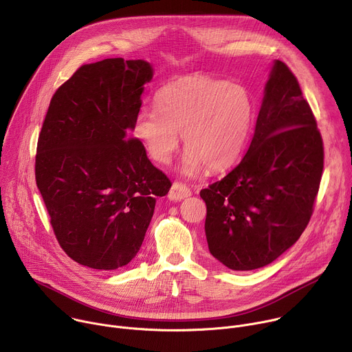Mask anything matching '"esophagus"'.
Wrapping results in <instances>:
<instances>
[{"label":"esophagus","instance_id":"1","mask_svg":"<svg viewBox=\"0 0 352 352\" xmlns=\"http://www.w3.org/2000/svg\"><path fill=\"white\" fill-rule=\"evenodd\" d=\"M190 195H192L190 189L182 182H174L170 192H168V197L171 200H182V199H185Z\"/></svg>","mask_w":352,"mask_h":352}]
</instances>
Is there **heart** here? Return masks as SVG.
Listing matches in <instances>:
<instances>
[{
	"label": "heart",
	"mask_w": 352,
	"mask_h": 352,
	"mask_svg": "<svg viewBox=\"0 0 352 352\" xmlns=\"http://www.w3.org/2000/svg\"><path fill=\"white\" fill-rule=\"evenodd\" d=\"M156 107L138 111L133 133L150 157L167 163L181 131L188 148L182 171L188 175L206 166L219 171L234 164L254 124V102L243 86L202 75L179 78L162 87Z\"/></svg>",
	"instance_id": "heart-1"
}]
</instances>
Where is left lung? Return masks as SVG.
Segmentation results:
<instances>
[{
  "instance_id": "left-lung-1",
  "label": "left lung",
  "mask_w": 352,
  "mask_h": 352,
  "mask_svg": "<svg viewBox=\"0 0 352 352\" xmlns=\"http://www.w3.org/2000/svg\"><path fill=\"white\" fill-rule=\"evenodd\" d=\"M323 140L298 79L276 61L241 163L200 190L210 254L231 270L276 261L307 228L323 173Z\"/></svg>"
}]
</instances>
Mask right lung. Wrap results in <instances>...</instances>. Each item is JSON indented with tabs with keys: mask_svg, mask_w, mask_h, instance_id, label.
Here are the masks:
<instances>
[{
	"mask_svg": "<svg viewBox=\"0 0 352 352\" xmlns=\"http://www.w3.org/2000/svg\"><path fill=\"white\" fill-rule=\"evenodd\" d=\"M143 60L86 64L50 102L36 153V184L64 252L97 270L126 266L139 252L168 177L132 138L144 85Z\"/></svg>",
	"mask_w": 352,
	"mask_h": 352,
	"instance_id": "add662e5",
	"label": "right lung"
}]
</instances>
